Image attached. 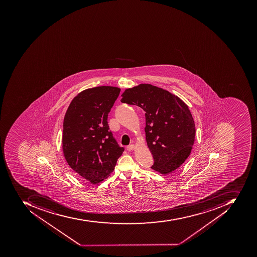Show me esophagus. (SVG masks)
Masks as SVG:
<instances>
[{
    "mask_svg": "<svg viewBox=\"0 0 257 257\" xmlns=\"http://www.w3.org/2000/svg\"><path fill=\"white\" fill-rule=\"evenodd\" d=\"M126 149H127L128 151H132V150H135V145H130L126 147Z\"/></svg>",
    "mask_w": 257,
    "mask_h": 257,
    "instance_id": "1",
    "label": "esophagus"
}]
</instances>
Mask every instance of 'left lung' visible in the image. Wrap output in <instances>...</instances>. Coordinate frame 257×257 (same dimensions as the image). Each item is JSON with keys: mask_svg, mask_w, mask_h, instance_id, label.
<instances>
[{"mask_svg": "<svg viewBox=\"0 0 257 257\" xmlns=\"http://www.w3.org/2000/svg\"><path fill=\"white\" fill-rule=\"evenodd\" d=\"M121 102L146 111V139L154 159L152 169L165 175L186 161L194 144V120L187 104L168 90L142 83L125 89Z\"/></svg>", "mask_w": 257, "mask_h": 257, "instance_id": "8db88e82", "label": "left lung"}]
</instances>
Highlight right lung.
Wrapping results in <instances>:
<instances>
[{
  "label": "right lung",
  "instance_id": "1",
  "mask_svg": "<svg viewBox=\"0 0 257 257\" xmlns=\"http://www.w3.org/2000/svg\"><path fill=\"white\" fill-rule=\"evenodd\" d=\"M119 93L115 86L84 89L71 100L64 115V158L78 176L92 184L110 176L124 151L108 131L107 121Z\"/></svg>",
  "mask_w": 257,
  "mask_h": 257
}]
</instances>
